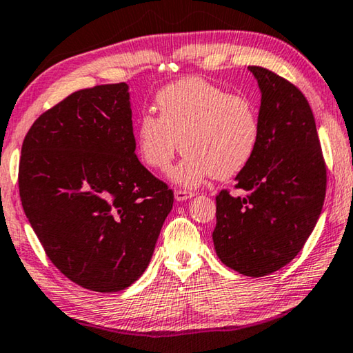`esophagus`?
I'll return each instance as SVG.
<instances>
[{"label": "esophagus", "instance_id": "1", "mask_svg": "<svg viewBox=\"0 0 353 353\" xmlns=\"http://www.w3.org/2000/svg\"><path fill=\"white\" fill-rule=\"evenodd\" d=\"M194 192H191V191H186V189H176L175 191V199L178 200V202H183V200H188V199H191V197H194Z\"/></svg>", "mask_w": 353, "mask_h": 353}]
</instances>
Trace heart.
<instances>
[{
	"label": "heart",
	"mask_w": 353,
	"mask_h": 353,
	"mask_svg": "<svg viewBox=\"0 0 353 353\" xmlns=\"http://www.w3.org/2000/svg\"><path fill=\"white\" fill-rule=\"evenodd\" d=\"M159 117L143 113L135 124V145L151 169L165 172L186 153L173 181L195 188L210 175L227 180L251 161L259 140L256 107L208 80L183 79L156 94Z\"/></svg>",
	"instance_id": "b5f03b06"
}]
</instances>
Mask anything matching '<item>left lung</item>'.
I'll list each match as a JSON object with an SVG mask.
<instances>
[{
  "label": "left lung",
  "instance_id": "left-lung-1",
  "mask_svg": "<svg viewBox=\"0 0 353 353\" xmlns=\"http://www.w3.org/2000/svg\"><path fill=\"white\" fill-rule=\"evenodd\" d=\"M260 94L259 140L236 188L246 195L216 197L214 249L238 273L260 278L295 259L317 224L327 167L312 110L295 85L249 66Z\"/></svg>",
  "mask_w": 353,
  "mask_h": 353
}]
</instances>
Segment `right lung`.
I'll use <instances>...</instances> for the list:
<instances>
[{
    "instance_id": "right-lung-1",
    "label": "right lung",
    "mask_w": 353,
    "mask_h": 353,
    "mask_svg": "<svg viewBox=\"0 0 353 353\" xmlns=\"http://www.w3.org/2000/svg\"><path fill=\"white\" fill-rule=\"evenodd\" d=\"M19 189L52 263L107 294L143 274L173 205L135 156L126 83L75 91L42 113L21 145Z\"/></svg>"
}]
</instances>
